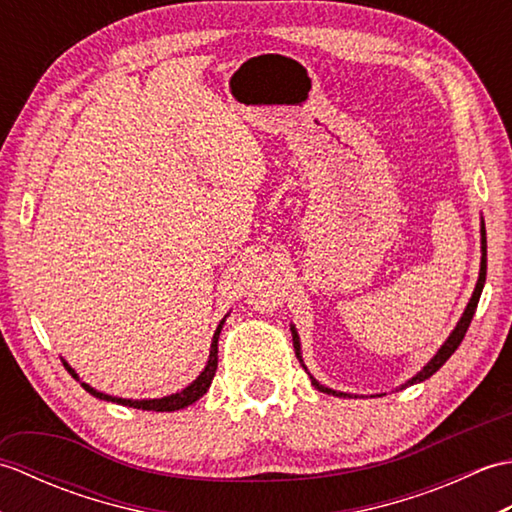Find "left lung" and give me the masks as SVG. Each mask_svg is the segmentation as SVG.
Returning a JSON list of instances; mask_svg holds the SVG:
<instances>
[{
	"label": "left lung",
	"instance_id": "1",
	"mask_svg": "<svg viewBox=\"0 0 512 512\" xmlns=\"http://www.w3.org/2000/svg\"><path fill=\"white\" fill-rule=\"evenodd\" d=\"M484 281H486V231H484V222H482V268H480V279H477V286H475V292H473V297H471V301H469V306H466V310H464V314H462V319H460V323L455 325V330L451 332V336L447 339V343H444L442 347H440V352L431 358V361L424 365V369L420 374H416L413 376L409 383H405L402 387H409V385H413V383H422V380H427L429 376H433L438 372V369L449 361V356L458 350V345L462 343V339H464V334H466V330H469V325H471V319H473V314H475V308H477V301H480V295H482V288H484ZM292 343H295V352H297V358L301 361V352H299V336H297V330L292 328ZM310 380H312V385L317 387L319 391H323V394H332V396H347V394H341V391H334V389H330V387H323V385H319L317 380H314L312 376H310Z\"/></svg>",
	"mask_w": 512,
	"mask_h": 512
}]
</instances>
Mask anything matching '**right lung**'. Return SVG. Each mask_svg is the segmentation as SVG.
Listing matches in <instances>:
<instances>
[{
    "label": "right lung",
    "instance_id": "right-lung-1",
    "mask_svg": "<svg viewBox=\"0 0 512 512\" xmlns=\"http://www.w3.org/2000/svg\"><path fill=\"white\" fill-rule=\"evenodd\" d=\"M222 325H224V321H220V325H217V330H215V334H213L209 363H206L204 372H202L198 378H195L193 383H191L187 389H182L180 394L165 396V398H156V400H127V398H114V396H107V394H103V391H96V389H92L90 385H85V383H81V385H83V389H85V391H90V394H92V396H96V398H101V400H112V402H118V405L134 407V409H145V411H176V409L187 407V405H191V402H195L198 398H202V396L206 394V389L211 387V380H213V376H215V369H217V339H220V330H222ZM63 365H65V369H68V372H70L74 378H79V376H76L74 369H72L68 363H63Z\"/></svg>",
    "mask_w": 512,
    "mask_h": 512
}]
</instances>
